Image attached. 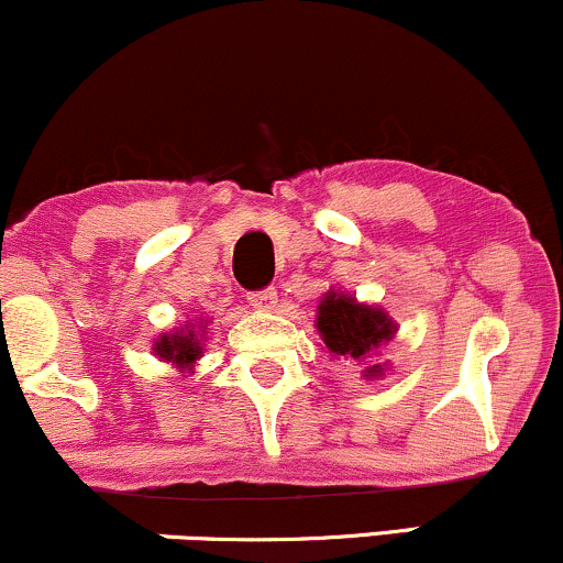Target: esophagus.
I'll return each mask as SVG.
<instances>
[{"label":"esophagus","mask_w":563,"mask_h":563,"mask_svg":"<svg viewBox=\"0 0 563 563\" xmlns=\"http://www.w3.org/2000/svg\"><path fill=\"white\" fill-rule=\"evenodd\" d=\"M251 307L254 309H262V312H269V309H275L277 303V290L275 288H264V290H254V294L249 296Z\"/></svg>","instance_id":"1"}]
</instances>
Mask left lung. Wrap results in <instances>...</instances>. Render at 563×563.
Listing matches in <instances>:
<instances>
[{"mask_svg":"<svg viewBox=\"0 0 563 563\" xmlns=\"http://www.w3.org/2000/svg\"><path fill=\"white\" fill-rule=\"evenodd\" d=\"M314 325H318L328 352L335 357L357 360V363H365L373 352L389 344L397 333V322L384 309L360 303L354 296L333 288L322 294ZM363 373L365 378H378L384 376V365H371Z\"/></svg>","mask_w":563,"mask_h":563,"instance_id":"8db88e82","label":"left lung"}]
</instances>
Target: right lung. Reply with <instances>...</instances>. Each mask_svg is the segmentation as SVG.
Instances as JSON below:
<instances>
[{
    "instance_id": "obj_1",
    "label": "right lung",
    "mask_w": 563,
    "mask_h": 563,
    "mask_svg": "<svg viewBox=\"0 0 563 563\" xmlns=\"http://www.w3.org/2000/svg\"><path fill=\"white\" fill-rule=\"evenodd\" d=\"M153 352H156L161 360H166V363L177 365L179 371H190L192 363L203 354V346H200L198 331H192V325H185L183 331L161 335L156 344H153Z\"/></svg>"
}]
</instances>
